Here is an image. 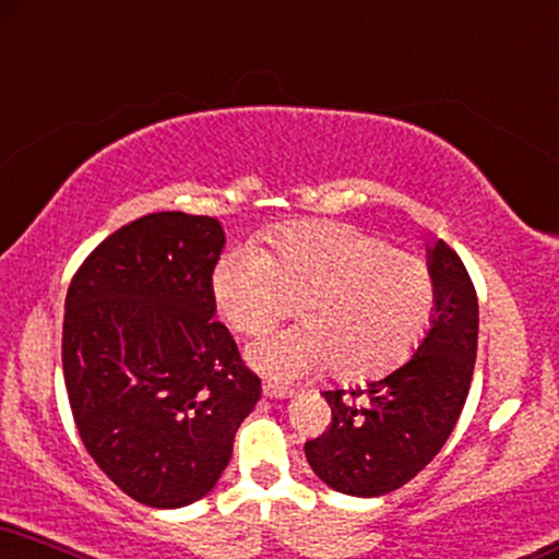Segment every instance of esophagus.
<instances>
[{
  "label": "esophagus",
  "mask_w": 559,
  "mask_h": 559,
  "mask_svg": "<svg viewBox=\"0 0 559 559\" xmlns=\"http://www.w3.org/2000/svg\"><path fill=\"white\" fill-rule=\"evenodd\" d=\"M262 393H264L266 397H289V395H293V390L282 388V385H274V382H264Z\"/></svg>",
  "instance_id": "obj_1"
}]
</instances>
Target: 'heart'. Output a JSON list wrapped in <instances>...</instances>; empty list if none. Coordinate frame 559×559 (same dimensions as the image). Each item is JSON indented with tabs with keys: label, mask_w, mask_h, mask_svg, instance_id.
<instances>
[{
	"label": "heart",
	"mask_w": 559,
	"mask_h": 559,
	"mask_svg": "<svg viewBox=\"0 0 559 559\" xmlns=\"http://www.w3.org/2000/svg\"><path fill=\"white\" fill-rule=\"evenodd\" d=\"M270 243L272 253L234 246L213 270L217 313L241 333L270 329L300 300L306 323L266 331L249 346L262 372L295 380L333 367L338 380H367L401 365L424 338L437 308L426 259L331 221L293 223Z\"/></svg>",
	"instance_id": "heart-1"
}]
</instances>
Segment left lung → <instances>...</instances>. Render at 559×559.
Here are the masks:
<instances>
[{
    "instance_id": "1",
    "label": "left lung",
    "mask_w": 559,
    "mask_h": 559,
    "mask_svg": "<svg viewBox=\"0 0 559 559\" xmlns=\"http://www.w3.org/2000/svg\"><path fill=\"white\" fill-rule=\"evenodd\" d=\"M431 329L416 354L365 390H325L331 424L306 441L313 473L346 496L403 488L429 465L465 408L477 357V293L460 253L433 243Z\"/></svg>"
}]
</instances>
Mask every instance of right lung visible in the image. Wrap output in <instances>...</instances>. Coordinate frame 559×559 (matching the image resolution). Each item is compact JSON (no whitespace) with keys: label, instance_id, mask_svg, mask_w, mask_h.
<instances>
[{"label":"right lung","instance_id":"obj_1","mask_svg":"<svg viewBox=\"0 0 559 559\" xmlns=\"http://www.w3.org/2000/svg\"><path fill=\"white\" fill-rule=\"evenodd\" d=\"M210 215L151 213L79 266L63 313V380L97 467L133 501L179 509L213 490L262 395L226 325Z\"/></svg>","mask_w":559,"mask_h":559}]
</instances>
